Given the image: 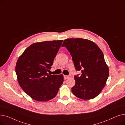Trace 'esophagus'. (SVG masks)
Segmentation results:
<instances>
[{"label":"esophagus","instance_id":"34e87169","mask_svg":"<svg viewBox=\"0 0 125 125\" xmlns=\"http://www.w3.org/2000/svg\"><path fill=\"white\" fill-rule=\"evenodd\" d=\"M64 77L65 80L66 79H68V78L71 77V75H64Z\"/></svg>","mask_w":125,"mask_h":125}]
</instances>
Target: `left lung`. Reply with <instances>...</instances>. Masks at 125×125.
Returning <instances> with one entry per match:
<instances>
[{"mask_svg": "<svg viewBox=\"0 0 125 125\" xmlns=\"http://www.w3.org/2000/svg\"><path fill=\"white\" fill-rule=\"evenodd\" d=\"M62 47L66 48L72 57L75 69L82 74L74 76L73 93L83 100H89L99 95L105 86L109 69L102 52L93 42L83 38H69Z\"/></svg>", "mask_w": 125, "mask_h": 125, "instance_id": "obj_1", "label": "left lung"}]
</instances>
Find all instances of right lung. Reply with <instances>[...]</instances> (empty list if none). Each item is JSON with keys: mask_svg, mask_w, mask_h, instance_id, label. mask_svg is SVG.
Returning a JSON list of instances; mask_svg holds the SVG:
<instances>
[{"mask_svg": "<svg viewBox=\"0 0 125 125\" xmlns=\"http://www.w3.org/2000/svg\"><path fill=\"white\" fill-rule=\"evenodd\" d=\"M63 40L33 43L20 57L16 65L18 81L33 99L47 101L54 98L64 81L62 74L49 75Z\"/></svg>", "mask_w": 125, "mask_h": 125, "instance_id": "right-lung-1", "label": "right lung"}]
</instances>
